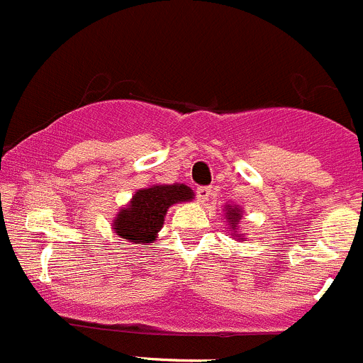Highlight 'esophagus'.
I'll list each match as a JSON object with an SVG mask.
<instances>
[{
  "mask_svg": "<svg viewBox=\"0 0 363 363\" xmlns=\"http://www.w3.org/2000/svg\"><path fill=\"white\" fill-rule=\"evenodd\" d=\"M212 196V189L211 187H198L196 189V199H198L199 203H205L208 201V198Z\"/></svg>",
  "mask_w": 363,
  "mask_h": 363,
  "instance_id": "obj_1",
  "label": "esophagus"
}]
</instances>
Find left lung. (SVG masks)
Masks as SVG:
<instances>
[{"instance_id":"8db88e82","label":"left lung","mask_w":363,"mask_h":363,"mask_svg":"<svg viewBox=\"0 0 363 363\" xmlns=\"http://www.w3.org/2000/svg\"><path fill=\"white\" fill-rule=\"evenodd\" d=\"M227 216H228V219H230V227L234 228L235 225H238V219L241 218V216H239V211H238V207H234V208H228Z\"/></svg>"}]
</instances>
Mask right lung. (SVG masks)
Instances as JSON below:
<instances>
[{"mask_svg":"<svg viewBox=\"0 0 363 363\" xmlns=\"http://www.w3.org/2000/svg\"><path fill=\"white\" fill-rule=\"evenodd\" d=\"M192 196L194 192L184 184L142 189L133 196L129 207L118 212L113 221V228L124 241H131L135 245L152 242L164 225L167 208L179 201H189Z\"/></svg>","mask_w":363,"mask_h":363,"instance_id":"right-lung-1","label":"right lung"}]
</instances>
